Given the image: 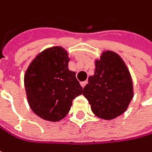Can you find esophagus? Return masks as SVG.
I'll list each match as a JSON object with an SVG mask.
<instances>
[{
	"instance_id": "obj_1",
	"label": "esophagus",
	"mask_w": 152,
	"mask_h": 152,
	"mask_svg": "<svg viewBox=\"0 0 152 152\" xmlns=\"http://www.w3.org/2000/svg\"><path fill=\"white\" fill-rule=\"evenodd\" d=\"M86 83H87V81H83V82H81V83H80V85H81V86L83 87V88L85 87V86L86 85Z\"/></svg>"
}]
</instances>
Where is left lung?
<instances>
[{"mask_svg":"<svg viewBox=\"0 0 152 152\" xmlns=\"http://www.w3.org/2000/svg\"><path fill=\"white\" fill-rule=\"evenodd\" d=\"M95 66L83 95L96 116L113 119L125 113L133 98L132 78L124 61L112 51L104 52Z\"/></svg>","mask_w":152,"mask_h":152,"instance_id":"1","label":"left lung"}]
</instances>
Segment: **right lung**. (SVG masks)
Listing matches in <instances>:
<instances>
[{
	"label": "right lung",
	"mask_w": 152,
	"mask_h": 152,
	"mask_svg": "<svg viewBox=\"0 0 152 152\" xmlns=\"http://www.w3.org/2000/svg\"><path fill=\"white\" fill-rule=\"evenodd\" d=\"M69 58L60 47L46 49L28 66L24 84L30 108L39 118L59 121L69 113L72 100L83 88L75 72L68 69Z\"/></svg>",
	"instance_id": "add662e5"
}]
</instances>
